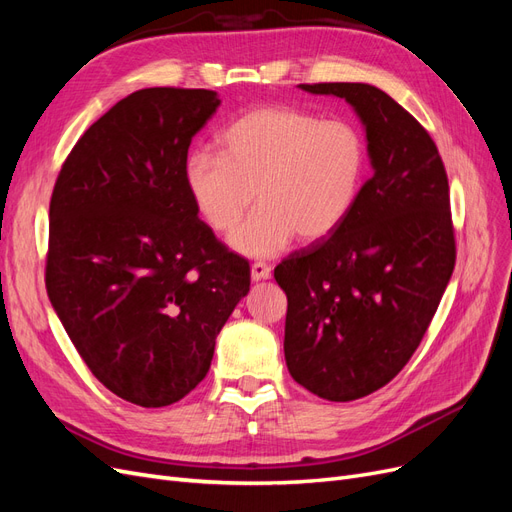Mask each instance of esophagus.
Here are the masks:
<instances>
[{
	"label": "esophagus",
	"instance_id": "esophagus-1",
	"mask_svg": "<svg viewBox=\"0 0 512 512\" xmlns=\"http://www.w3.org/2000/svg\"><path fill=\"white\" fill-rule=\"evenodd\" d=\"M250 275H252V282L269 280V277H271V265H267V262H254Z\"/></svg>",
	"mask_w": 512,
	"mask_h": 512
}]
</instances>
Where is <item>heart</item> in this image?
<instances>
[{
  "label": "heart",
  "instance_id": "obj_1",
  "mask_svg": "<svg viewBox=\"0 0 512 512\" xmlns=\"http://www.w3.org/2000/svg\"><path fill=\"white\" fill-rule=\"evenodd\" d=\"M220 153L194 149L183 183L196 213L224 235L239 224L254 192L260 207L230 237L245 256H273L299 235L318 243L342 226L359 200L367 143L344 119L297 106H258L222 130Z\"/></svg>",
  "mask_w": 512,
  "mask_h": 512
}]
</instances>
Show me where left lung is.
Listing matches in <instances>:
<instances>
[{
    "instance_id": "1",
    "label": "left lung",
    "mask_w": 512,
    "mask_h": 512,
    "mask_svg": "<svg viewBox=\"0 0 512 512\" xmlns=\"http://www.w3.org/2000/svg\"><path fill=\"white\" fill-rule=\"evenodd\" d=\"M299 87L354 108L374 168L350 218L273 273L288 297L290 376L322 399L352 401L404 369L436 314L457 256L451 196L436 143L389 94L367 83Z\"/></svg>"
}]
</instances>
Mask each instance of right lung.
Returning <instances> with one entry per match:
<instances>
[{"mask_svg":"<svg viewBox=\"0 0 512 512\" xmlns=\"http://www.w3.org/2000/svg\"><path fill=\"white\" fill-rule=\"evenodd\" d=\"M209 89L134 91L79 138L49 209L46 292L108 391L162 408L207 376L215 337L250 290V262L198 220L183 183Z\"/></svg>","mask_w":512,"mask_h":512,"instance_id":"obj_1","label":"right lung"}]
</instances>
